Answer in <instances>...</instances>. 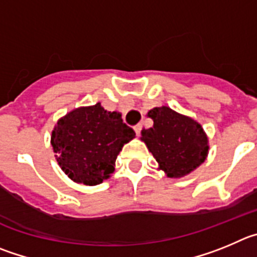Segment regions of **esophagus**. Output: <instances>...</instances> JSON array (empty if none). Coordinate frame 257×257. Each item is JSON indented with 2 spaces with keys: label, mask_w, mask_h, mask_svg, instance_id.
<instances>
[{
  "label": "esophagus",
  "mask_w": 257,
  "mask_h": 257,
  "mask_svg": "<svg viewBox=\"0 0 257 257\" xmlns=\"http://www.w3.org/2000/svg\"><path fill=\"white\" fill-rule=\"evenodd\" d=\"M141 129H142V124H137V125L134 126V132H136L137 136H140L141 134Z\"/></svg>",
  "instance_id": "34e87169"
}]
</instances>
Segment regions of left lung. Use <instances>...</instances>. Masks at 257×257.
I'll return each instance as SVG.
<instances>
[{"label":"left lung","instance_id":"1","mask_svg":"<svg viewBox=\"0 0 257 257\" xmlns=\"http://www.w3.org/2000/svg\"><path fill=\"white\" fill-rule=\"evenodd\" d=\"M147 115L154 126L142 129L141 140L169 178L184 177L206 160L209 140L196 120L168 106L152 108Z\"/></svg>","mask_w":257,"mask_h":257}]
</instances>
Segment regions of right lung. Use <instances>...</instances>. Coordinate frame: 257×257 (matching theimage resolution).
<instances>
[{
  "instance_id": "right-lung-1",
  "label": "right lung",
  "mask_w": 257,
  "mask_h": 257,
  "mask_svg": "<svg viewBox=\"0 0 257 257\" xmlns=\"http://www.w3.org/2000/svg\"><path fill=\"white\" fill-rule=\"evenodd\" d=\"M134 136L119 112L107 111L97 102L61 117L51 145L60 168L71 180L96 186L114 172L117 155Z\"/></svg>"
}]
</instances>
